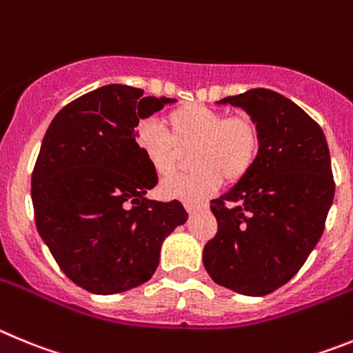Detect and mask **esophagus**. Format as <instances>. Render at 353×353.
<instances>
[{
    "instance_id": "1",
    "label": "esophagus",
    "mask_w": 353,
    "mask_h": 353,
    "mask_svg": "<svg viewBox=\"0 0 353 353\" xmlns=\"http://www.w3.org/2000/svg\"><path fill=\"white\" fill-rule=\"evenodd\" d=\"M184 209H186L188 212H195L200 209V204H195V202H190V200H186V202H184Z\"/></svg>"
}]
</instances>
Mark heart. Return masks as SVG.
Returning <instances> with one entry per match:
<instances>
[{"label": "heart", "instance_id": "b5f03b06", "mask_svg": "<svg viewBox=\"0 0 353 353\" xmlns=\"http://www.w3.org/2000/svg\"><path fill=\"white\" fill-rule=\"evenodd\" d=\"M167 133L153 121L135 130V144L158 177H168L190 153L194 170L186 176L165 179L167 199L202 200L220 188L221 181L239 183L252 172L260 153V132L248 116H225L204 105H183L165 117Z\"/></svg>", "mask_w": 353, "mask_h": 353}]
</instances>
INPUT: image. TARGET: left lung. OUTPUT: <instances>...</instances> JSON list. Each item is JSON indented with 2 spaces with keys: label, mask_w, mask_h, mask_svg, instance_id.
<instances>
[{
  "label": "left lung",
  "mask_w": 353,
  "mask_h": 353,
  "mask_svg": "<svg viewBox=\"0 0 353 353\" xmlns=\"http://www.w3.org/2000/svg\"><path fill=\"white\" fill-rule=\"evenodd\" d=\"M256 123L255 167L211 200L216 236L204 246L212 281L243 295H268L290 281L313 252L334 199L325 135L299 105L271 90L227 97Z\"/></svg>",
  "instance_id": "left-lung-1"
}]
</instances>
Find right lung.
Here are the masks:
<instances>
[{"label": "right lung", "mask_w": 353, "mask_h": 353, "mask_svg": "<svg viewBox=\"0 0 353 353\" xmlns=\"http://www.w3.org/2000/svg\"><path fill=\"white\" fill-rule=\"evenodd\" d=\"M174 98L101 85L63 107L31 176L34 223L61 271L98 295L145 283L165 237L188 218L183 204L145 199L158 176L135 144L139 121Z\"/></svg>", "instance_id": "1"}]
</instances>
